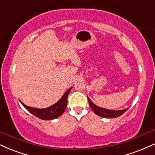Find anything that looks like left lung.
Instances as JSON below:
<instances>
[{"label": "left lung", "instance_id": "8db88e82", "mask_svg": "<svg viewBox=\"0 0 155 155\" xmlns=\"http://www.w3.org/2000/svg\"><path fill=\"white\" fill-rule=\"evenodd\" d=\"M87 100H88L89 102V106L91 108V109L93 110V112L95 113V114L101 116V117L104 118H117L118 116H121L122 114H124L128 108H126V109L124 110H108L106 109V108H101V107L97 106L96 105H95L92 101H91L88 97H87Z\"/></svg>", "mask_w": 155, "mask_h": 155}]
</instances>
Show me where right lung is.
I'll return each instance as SVG.
<instances>
[{
  "instance_id": "1",
  "label": "right lung",
  "mask_w": 155,
  "mask_h": 155,
  "mask_svg": "<svg viewBox=\"0 0 155 155\" xmlns=\"http://www.w3.org/2000/svg\"><path fill=\"white\" fill-rule=\"evenodd\" d=\"M72 87L68 89L67 92L64 93L62 98L60 99L58 102L52 105L50 107H48L47 108H43V109H39V108H34L31 107H28L26 105L23 104L21 101V104L26 108L28 111L31 113L34 116H37V118L42 120H51L56 118L59 116H60L64 113V110L67 108V104H68V97Z\"/></svg>"
}]
</instances>
